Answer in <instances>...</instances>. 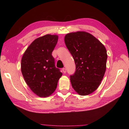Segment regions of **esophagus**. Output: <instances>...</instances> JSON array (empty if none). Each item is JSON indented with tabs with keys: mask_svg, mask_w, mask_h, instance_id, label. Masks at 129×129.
I'll return each instance as SVG.
<instances>
[{
	"mask_svg": "<svg viewBox=\"0 0 129 129\" xmlns=\"http://www.w3.org/2000/svg\"><path fill=\"white\" fill-rule=\"evenodd\" d=\"M62 72L64 73H66V72H67V69H65V68H62Z\"/></svg>",
	"mask_w": 129,
	"mask_h": 129,
	"instance_id": "esophagus-1",
	"label": "esophagus"
}]
</instances>
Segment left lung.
I'll use <instances>...</instances> for the list:
<instances>
[{"label":"left lung","mask_w":129,"mask_h":129,"mask_svg":"<svg viewBox=\"0 0 129 129\" xmlns=\"http://www.w3.org/2000/svg\"><path fill=\"white\" fill-rule=\"evenodd\" d=\"M64 41L76 65L70 75L73 89L80 95H87L96 90L105 74L108 55L99 40L85 31L70 33Z\"/></svg>","instance_id":"1"}]
</instances>
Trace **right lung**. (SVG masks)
<instances>
[{
  "label": "right lung",
  "mask_w": 129,
  "mask_h": 129,
  "mask_svg": "<svg viewBox=\"0 0 129 129\" xmlns=\"http://www.w3.org/2000/svg\"><path fill=\"white\" fill-rule=\"evenodd\" d=\"M58 40L56 35L37 38L26 49L21 61V71L26 84L39 97H48L55 90L62 74L55 66L52 56Z\"/></svg>",
  "instance_id": "right-lung-1"
}]
</instances>
